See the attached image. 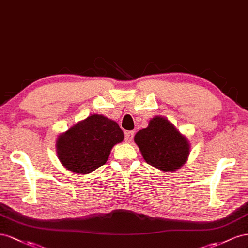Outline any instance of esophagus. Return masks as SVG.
<instances>
[{
  "mask_svg": "<svg viewBox=\"0 0 248 248\" xmlns=\"http://www.w3.org/2000/svg\"><path fill=\"white\" fill-rule=\"evenodd\" d=\"M133 137H134V132H133V131H128V132L124 133V140H125V142L130 143L131 141L133 140Z\"/></svg>",
  "mask_w": 248,
  "mask_h": 248,
  "instance_id": "obj_1",
  "label": "esophagus"
}]
</instances>
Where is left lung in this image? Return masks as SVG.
<instances>
[{"mask_svg": "<svg viewBox=\"0 0 248 248\" xmlns=\"http://www.w3.org/2000/svg\"><path fill=\"white\" fill-rule=\"evenodd\" d=\"M134 141L146 163L162 171L181 168L190 154L188 138L163 116L151 118L147 128L138 131Z\"/></svg>", "mask_w": 248, "mask_h": 248, "instance_id": "left-lung-1", "label": "left lung"}]
</instances>
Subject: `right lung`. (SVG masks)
<instances>
[{
    "label": "right lung",
    "instance_id": "1",
    "mask_svg": "<svg viewBox=\"0 0 248 248\" xmlns=\"http://www.w3.org/2000/svg\"><path fill=\"white\" fill-rule=\"evenodd\" d=\"M114 120L93 114L61 133L56 153L62 166L76 174H87L107 162L112 147L124 140Z\"/></svg>",
    "mask_w": 248,
    "mask_h": 248
}]
</instances>
